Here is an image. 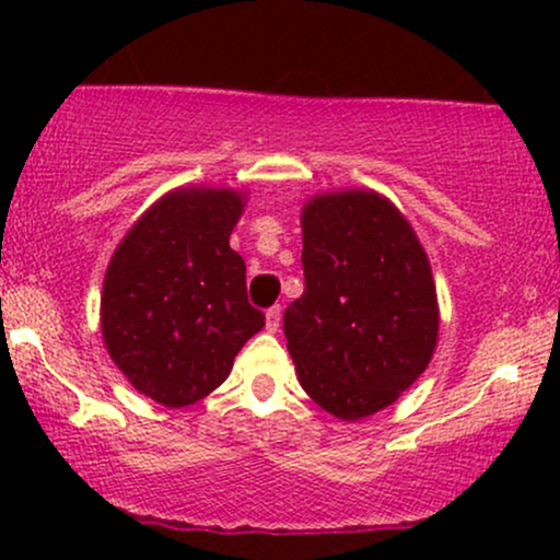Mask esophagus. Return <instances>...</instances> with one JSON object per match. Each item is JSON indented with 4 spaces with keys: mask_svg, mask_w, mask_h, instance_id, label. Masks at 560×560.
I'll list each match as a JSON object with an SVG mask.
<instances>
[{
    "mask_svg": "<svg viewBox=\"0 0 560 560\" xmlns=\"http://www.w3.org/2000/svg\"><path fill=\"white\" fill-rule=\"evenodd\" d=\"M279 324H281V307H279V305L268 307V313H266V326H268V331H279Z\"/></svg>",
    "mask_w": 560,
    "mask_h": 560,
    "instance_id": "esophagus-1",
    "label": "esophagus"
}]
</instances>
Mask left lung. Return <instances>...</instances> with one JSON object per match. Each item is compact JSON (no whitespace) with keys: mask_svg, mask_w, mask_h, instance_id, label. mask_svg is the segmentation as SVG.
I'll list each match as a JSON object with an SVG mask.
<instances>
[{"mask_svg":"<svg viewBox=\"0 0 560 560\" xmlns=\"http://www.w3.org/2000/svg\"><path fill=\"white\" fill-rule=\"evenodd\" d=\"M305 292L284 311L302 389L342 421L387 408L423 374L440 311L427 253L376 191L313 197L302 210Z\"/></svg>","mask_w":560,"mask_h":560,"instance_id":"left-lung-1","label":"left lung"}]
</instances>
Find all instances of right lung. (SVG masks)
Instances as JSON below:
<instances>
[{
    "label": "right lung",
    "mask_w": 560,
    "mask_h": 560,
    "mask_svg": "<svg viewBox=\"0 0 560 560\" xmlns=\"http://www.w3.org/2000/svg\"><path fill=\"white\" fill-rule=\"evenodd\" d=\"M244 199L176 189L115 249L102 287L107 352L141 395L184 408L221 387L236 352L266 326L247 300V268L229 236Z\"/></svg>",
    "instance_id": "1"
}]
</instances>
